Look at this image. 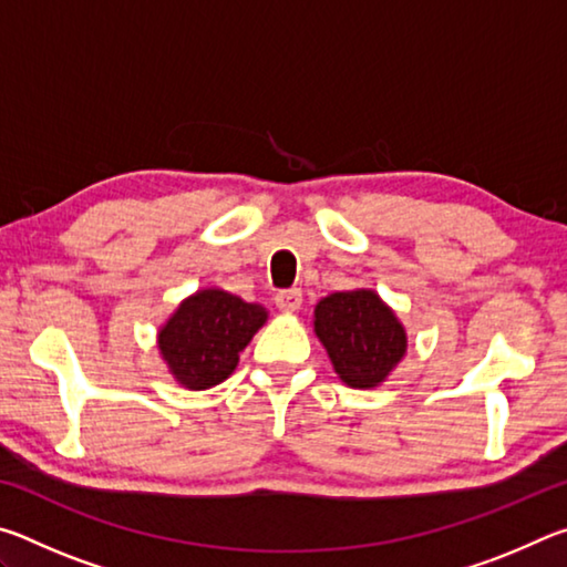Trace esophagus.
Here are the masks:
<instances>
[{
    "label": "esophagus",
    "mask_w": 567,
    "mask_h": 567,
    "mask_svg": "<svg viewBox=\"0 0 567 567\" xmlns=\"http://www.w3.org/2000/svg\"><path fill=\"white\" fill-rule=\"evenodd\" d=\"M275 305L282 312H297L302 307V290H297V287H292V290H280L275 295Z\"/></svg>",
    "instance_id": "34e87169"
}]
</instances>
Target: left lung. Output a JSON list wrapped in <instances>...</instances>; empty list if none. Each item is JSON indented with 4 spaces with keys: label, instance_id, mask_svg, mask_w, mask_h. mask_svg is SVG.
Wrapping results in <instances>:
<instances>
[{
    "label": "left lung",
    "instance_id": "1",
    "mask_svg": "<svg viewBox=\"0 0 567 567\" xmlns=\"http://www.w3.org/2000/svg\"><path fill=\"white\" fill-rule=\"evenodd\" d=\"M315 332L350 388H375L405 354V330L370 290L334 292L315 307Z\"/></svg>",
    "mask_w": 567,
    "mask_h": 567
}]
</instances>
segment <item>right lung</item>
Segmentation results:
<instances>
[{"label":"right lung","instance_id":"add662e5","mask_svg":"<svg viewBox=\"0 0 567 567\" xmlns=\"http://www.w3.org/2000/svg\"><path fill=\"white\" fill-rule=\"evenodd\" d=\"M267 312L223 290H203L179 305L159 330L172 375L189 390H207L235 370L239 350L262 328Z\"/></svg>","mask_w":567,"mask_h":567}]
</instances>
